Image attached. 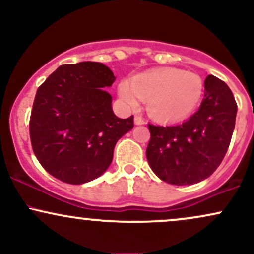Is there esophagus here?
<instances>
[{
  "instance_id": "esophagus-1",
  "label": "esophagus",
  "mask_w": 254,
  "mask_h": 254,
  "mask_svg": "<svg viewBox=\"0 0 254 254\" xmlns=\"http://www.w3.org/2000/svg\"><path fill=\"white\" fill-rule=\"evenodd\" d=\"M144 119L141 117V116H135V124L136 125H141V124H144Z\"/></svg>"
}]
</instances>
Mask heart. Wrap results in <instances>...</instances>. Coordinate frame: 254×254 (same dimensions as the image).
Masks as SVG:
<instances>
[{"label":"heart","mask_w":254,"mask_h":254,"mask_svg":"<svg viewBox=\"0 0 254 254\" xmlns=\"http://www.w3.org/2000/svg\"><path fill=\"white\" fill-rule=\"evenodd\" d=\"M119 94L125 103L136 107L147 101L148 113L161 122L188 117L203 94V81L197 74L180 69H155L136 75L130 83L123 81Z\"/></svg>","instance_id":"obj_1"}]
</instances>
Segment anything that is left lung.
<instances>
[{"instance_id": "left-lung-1", "label": "left lung", "mask_w": 254, "mask_h": 254, "mask_svg": "<svg viewBox=\"0 0 254 254\" xmlns=\"http://www.w3.org/2000/svg\"><path fill=\"white\" fill-rule=\"evenodd\" d=\"M199 110L182 124H148L147 160L172 185H192L210 177L222 162L235 127L238 105L229 87L209 75Z\"/></svg>"}]
</instances>
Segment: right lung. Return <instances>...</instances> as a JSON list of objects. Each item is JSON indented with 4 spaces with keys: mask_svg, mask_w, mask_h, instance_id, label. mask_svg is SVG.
<instances>
[{
    "mask_svg": "<svg viewBox=\"0 0 254 254\" xmlns=\"http://www.w3.org/2000/svg\"><path fill=\"white\" fill-rule=\"evenodd\" d=\"M116 76L104 64H64L37 90L30 118L32 149L44 170L68 184L100 177L117 141L133 127V116L113 113L104 87Z\"/></svg>",
    "mask_w": 254,
    "mask_h": 254,
    "instance_id": "add662e5",
    "label": "right lung"
}]
</instances>
